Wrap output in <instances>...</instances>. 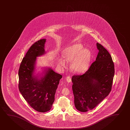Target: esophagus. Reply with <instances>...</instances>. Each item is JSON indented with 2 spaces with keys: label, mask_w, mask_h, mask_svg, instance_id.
Masks as SVG:
<instances>
[{
  "label": "esophagus",
  "mask_w": 130,
  "mask_h": 130,
  "mask_svg": "<svg viewBox=\"0 0 130 130\" xmlns=\"http://www.w3.org/2000/svg\"><path fill=\"white\" fill-rule=\"evenodd\" d=\"M66 81H67L68 83H70L72 82V79L69 76H68L66 77Z\"/></svg>",
  "instance_id": "1"
}]
</instances>
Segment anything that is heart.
Returning <instances> with one entry per match:
<instances>
[{"mask_svg":"<svg viewBox=\"0 0 130 130\" xmlns=\"http://www.w3.org/2000/svg\"><path fill=\"white\" fill-rule=\"evenodd\" d=\"M62 55L63 57L58 58V65L65 68L67 62H72V70L78 73H81L87 70L92 58L91 51L87 48H84L83 45L79 43L67 47L62 51Z\"/></svg>","mask_w":130,"mask_h":130,"instance_id":"heart-1","label":"heart"}]
</instances>
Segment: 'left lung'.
<instances>
[{
    "label": "left lung",
    "instance_id": "left-lung-1",
    "mask_svg": "<svg viewBox=\"0 0 130 130\" xmlns=\"http://www.w3.org/2000/svg\"><path fill=\"white\" fill-rule=\"evenodd\" d=\"M99 51L96 61L81 75L72 77L76 109L85 112L94 109L109 94L115 75L112 58L106 49L96 43Z\"/></svg>",
    "mask_w": 130,
    "mask_h": 130
}]
</instances>
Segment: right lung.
I'll return each mask as SVG.
<instances>
[{
    "instance_id": "1",
    "label": "right lung",
    "mask_w": 130,
    "mask_h": 130,
    "mask_svg": "<svg viewBox=\"0 0 130 130\" xmlns=\"http://www.w3.org/2000/svg\"><path fill=\"white\" fill-rule=\"evenodd\" d=\"M45 39H42L32 44L23 58L18 72L20 92L29 105L39 112L51 109L62 78L51 68L45 70V75L41 79L34 75L37 57L45 53Z\"/></svg>"
}]
</instances>
